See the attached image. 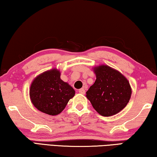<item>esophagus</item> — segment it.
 Returning a JSON list of instances; mask_svg holds the SVG:
<instances>
[{
  "label": "esophagus",
  "mask_w": 157,
  "mask_h": 157,
  "mask_svg": "<svg viewBox=\"0 0 157 157\" xmlns=\"http://www.w3.org/2000/svg\"><path fill=\"white\" fill-rule=\"evenodd\" d=\"M78 92L80 93V94H85L86 90H85V89H84V88H81V89H79Z\"/></svg>",
  "instance_id": "34e87169"
}]
</instances>
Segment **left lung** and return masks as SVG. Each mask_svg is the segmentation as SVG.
<instances>
[{
    "label": "left lung",
    "mask_w": 157,
    "mask_h": 157,
    "mask_svg": "<svg viewBox=\"0 0 157 157\" xmlns=\"http://www.w3.org/2000/svg\"><path fill=\"white\" fill-rule=\"evenodd\" d=\"M96 80L86 92L93 107L103 116H112L128 105L132 90L129 81L119 71L106 65L94 68Z\"/></svg>",
    "instance_id": "obj_1"
}]
</instances>
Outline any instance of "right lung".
Returning <instances> with one entry per match:
<instances>
[{
    "label": "right lung",
    "mask_w": 157,
    "mask_h": 157,
    "mask_svg": "<svg viewBox=\"0 0 157 157\" xmlns=\"http://www.w3.org/2000/svg\"><path fill=\"white\" fill-rule=\"evenodd\" d=\"M74 95V88L60 78V72L55 69L36 77L29 89L35 108L50 115L59 114Z\"/></svg>",
    "instance_id": "right-lung-1"
}]
</instances>
